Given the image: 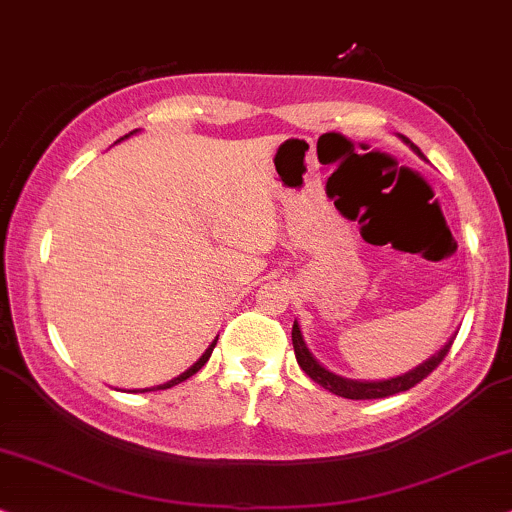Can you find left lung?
I'll use <instances>...</instances> for the list:
<instances>
[{"instance_id": "obj_1", "label": "left lung", "mask_w": 512, "mask_h": 512, "mask_svg": "<svg viewBox=\"0 0 512 512\" xmlns=\"http://www.w3.org/2000/svg\"><path fill=\"white\" fill-rule=\"evenodd\" d=\"M399 137L408 144L410 149L415 151V154L420 156V159H425V154H422V151L415 147L408 137H403V135H399ZM453 337H456V334H453ZM453 337L444 346H441L434 356L427 358V361H422L420 365H415L413 370L403 372V375L389 377V380H351V377L337 375V372L327 370L325 365L320 363L311 351H308V346L304 342V334H301V325L294 320V327H292V344H294V353H296V363L301 365V370H304L313 382H318L323 389L332 391V394H337V396H344V399H356V401L387 399V396H394V394H399V391H408L410 387H415V384L425 380V377L430 375V372L437 368L441 361H444L446 353H449L451 344H453Z\"/></svg>"}]
</instances>
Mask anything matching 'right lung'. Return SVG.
<instances>
[{"label":"right lung","mask_w":512,"mask_h":512,"mask_svg":"<svg viewBox=\"0 0 512 512\" xmlns=\"http://www.w3.org/2000/svg\"><path fill=\"white\" fill-rule=\"evenodd\" d=\"M137 132H140V130H132V132H128V135H125V137H121V140H128V137H130V135H137ZM121 140H118V142H121ZM216 342H218V337H216V339H213V342H211V344H208V349H206L204 353H201V358H199V361H197V363H194V365H189V368H187L185 372H180V375H178V377H173V380H168V382H163V384H156V387H149V389H137V391H156V389H170V387H175V384L185 382V380H187V377L197 375V372H199V370H201V368H204V365H206V361H208V358H211V353H213V349H216Z\"/></svg>","instance_id":"add662e5"}]
</instances>
